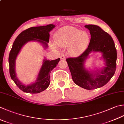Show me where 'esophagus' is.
<instances>
[{"label":"esophagus","instance_id":"1","mask_svg":"<svg viewBox=\"0 0 124 124\" xmlns=\"http://www.w3.org/2000/svg\"><path fill=\"white\" fill-rule=\"evenodd\" d=\"M60 58L61 60H65V59H66V56H65V55L62 54L61 55Z\"/></svg>","mask_w":124,"mask_h":124}]
</instances>
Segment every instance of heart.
Segmentation results:
<instances>
[{"label": "heart", "mask_w": 124, "mask_h": 124, "mask_svg": "<svg viewBox=\"0 0 124 124\" xmlns=\"http://www.w3.org/2000/svg\"><path fill=\"white\" fill-rule=\"evenodd\" d=\"M91 37L86 31H81L72 26H65L58 31L55 42L61 47H68L70 54L74 56L82 54L88 48Z\"/></svg>", "instance_id": "1"}]
</instances>
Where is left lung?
<instances>
[{
  "instance_id": "8db88e82",
  "label": "left lung",
  "mask_w": 124,
  "mask_h": 124,
  "mask_svg": "<svg viewBox=\"0 0 124 124\" xmlns=\"http://www.w3.org/2000/svg\"><path fill=\"white\" fill-rule=\"evenodd\" d=\"M91 40L87 49L77 57H69L66 61L74 83L86 90L101 88L108 83L115 73L117 50L111 36L100 27L88 25ZM92 52H101L106 67L100 70L91 72L85 69V62Z\"/></svg>"
}]
</instances>
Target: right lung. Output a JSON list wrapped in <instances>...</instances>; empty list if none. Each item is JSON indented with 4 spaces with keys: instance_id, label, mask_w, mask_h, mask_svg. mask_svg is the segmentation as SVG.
Listing matches in <instances>:
<instances>
[{
    "instance_id": "add662e5",
    "label": "right lung",
    "mask_w": 124,
    "mask_h": 124,
    "mask_svg": "<svg viewBox=\"0 0 124 124\" xmlns=\"http://www.w3.org/2000/svg\"><path fill=\"white\" fill-rule=\"evenodd\" d=\"M55 27L50 24L47 26L33 27L23 31L19 34L13 42L8 57L9 74L12 79L18 88L25 93H38L45 90L50 84V74L52 70L55 68L60 61V58L54 60L45 59L43 61L40 71L36 81L30 85H24L16 77V60L22 47L26 43L31 41L40 42L48 47L47 43L49 41V32Z\"/></svg>"
}]
</instances>
